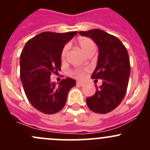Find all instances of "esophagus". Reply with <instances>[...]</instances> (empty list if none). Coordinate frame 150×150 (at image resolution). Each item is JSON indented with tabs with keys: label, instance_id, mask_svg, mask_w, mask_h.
Instances as JSON below:
<instances>
[{
	"label": "esophagus",
	"instance_id": "34e87169",
	"mask_svg": "<svg viewBox=\"0 0 150 150\" xmlns=\"http://www.w3.org/2000/svg\"><path fill=\"white\" fill-rule=\"evenodd\" d=\"M76 84H77V86H85L84 83L81 82V81H77Z\"/></svg>",
	"mask_w": 150,
	"mask_h": 150
}]
</instances>
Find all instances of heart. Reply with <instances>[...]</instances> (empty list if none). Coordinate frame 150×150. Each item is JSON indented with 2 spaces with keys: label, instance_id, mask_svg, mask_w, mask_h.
Segmentation results:
<instances>
[{
  "label": "heart",
  "instance_id": "obj_1",
  "mask_svg": "<svg viewBox=\"0 0 150 150\" xmlns=\"http://www.w3.org/2000/svg\"><path fill=\"white\" fill-rule=\"evenodd\" d=\"M79 46L82 49V51H83L85 54L88 52L90 49H91L92 48H95V45L93 43V42L92 41L91 39L87 38H81L79 40ZM68 49H69V46L68 45H66L63 48L62 51L61 53V59L62 60H64L66 58L67 53ZM73 73L75 74V75H77L78 77H80V78H82L84 75V72L81 69H76L73 72Z\"/></svg>",
  "mask_w": 150,
  "mask_h": 150
}]
</instances>
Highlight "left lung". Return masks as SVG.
Here are the masks:
<instances>
[{"label": "left lung", "mask_w": 150, "mask_h": 150, "mask_svg": "<svg viewBox=\"0 0 150 150\" xmlns=\"http://www.w3.org/2000/svg\"><path fill=\"white\" fill-rule=\"evenodd\" d=\"M79 33L91 38L99 47L97 65L91 78L102 80L95 94L86 98V103L91 111L106 114L121 103L126 93L131 72L128 51L117 37L99 29Z\"/></svg>", "instance_id": "8db88e82"}]
</instances>
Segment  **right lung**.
<instances>
[{"mask_svg":"<svg viewBox=\"0 0 150 150\" xmlns=\"http://www.w3.org/2000/svg\"><path fill=\"white\" fill-rule=\"evenodd\" d=\"M78 32H44L29 40L20 55V78L30 104L45 114H54L65 105L75 80L62 79L57 85L51 75L61 70V53Z\"/></svg>","mask_w":150,"mask_h":150,"instance_id":"add662e5","label":"right lung"}]
</instances>
